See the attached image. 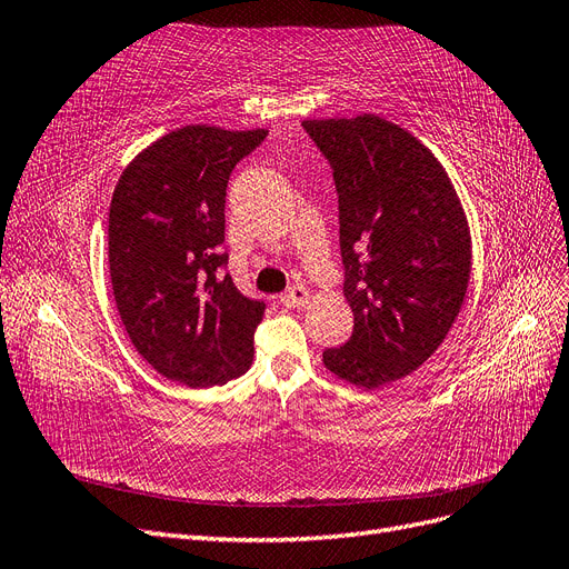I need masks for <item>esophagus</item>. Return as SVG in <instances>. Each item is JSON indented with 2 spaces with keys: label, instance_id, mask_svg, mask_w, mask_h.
<instances>
[{
  "label": "esophagus",
  "instance_id": "1",
  "mask_svg": "<svg viewBox=\"0 0 569 569\" xmlns=\"http://www.w3.org/2000/svg\"><path fill=\"white\" fill-rule=\"evenodd\" d=\"M308 299H311V295H308V289L301 287V284L289 287L284 295L280 297L282 306H287V308H301V306L308 303Z\"/></svg>",
  "mask_w": 569,
  "mask_h": 569
}]
</instances>
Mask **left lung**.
<instances>
[{"label":"left lung","instance_id":"obj_1","mask_svg":"<svg viewBox=\"0 0 569 569\" xmlns=\"http://www.w3.org/2000/svg\"><path fill=\"white\" fill-rule=\"evenodd\" d=\"M301 126L332 168L353 311L351 339L325 349L322 363L366 389L396 382L441 347L460 313L468 220L443 166L408 130L372 113Z\"/></svg>","mask_w":569,"mask_h":569}]
</instances>
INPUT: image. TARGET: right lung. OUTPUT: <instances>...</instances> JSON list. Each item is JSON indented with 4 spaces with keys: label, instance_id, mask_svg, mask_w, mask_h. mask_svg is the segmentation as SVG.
Instances as JSON below:
<instances>
[{
    "label": "right lung",
    "instance_id": "right-lung-1",
    "mask_svg": "<svg viewBox=\"0 0 569 569\" xmlns=\"http://www.w3.org/2000/svg\"><path fill=\"white\" fill-rule=\"evenodd\" d=\"M268 130L184 126L137 153L109 209V266L120 320L147 363L187 387L244 375L266 303L226 270V189Z\"/></svg>",
    "mask_w": 569,
    "mask_h": 569
}]
</instances>
